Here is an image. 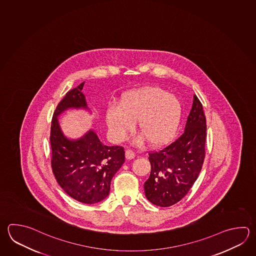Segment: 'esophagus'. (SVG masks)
<instances>
[{
	"instance_id": "1",
	"label": "esophagus",
	"mask_w": 256,
	"mask_h": 256,
	"mask_svg": "<svg viewBox=\"0 0 256 256\" xmlns=\"http://www.w3.org/2000/svg\"><path fill=\"white\" fill-rule=\"evenodd\" d=\"M126 156L128 160H130V159H134L136 157V154H134V150L128 149V150H126Z\"/></svg>"
}]
</instances>
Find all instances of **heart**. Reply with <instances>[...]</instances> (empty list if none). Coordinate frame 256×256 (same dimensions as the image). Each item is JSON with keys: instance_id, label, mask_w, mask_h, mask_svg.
Instances as JSON below:
<instances>
[{"instance_id": "b5f03b06", "label": "heart", "mask_w": 256, "mask_h": 256, "mask_svg": "<svg viewBox=\"0 0 256 256\" xmlns=\"http://www.w3.org/2000/svg\"><path fill=\"white\" fill-rule=\"evenodd\" d=\"M182 106L174 94L160 88H146L129 92L120 98L117 106L106 112V122L112 138L124 140L138 120V130L150 146L168 144L180 124Z\"/></svg>"}]
</instances>
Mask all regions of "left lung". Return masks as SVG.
Returning <instances> with one entry per match:
<instances>
[{
	"label": "left lung",
	"mask_w": 256,
	"mask_h": 256,
	"mask_svg": "<svg viewBox=\"0 0 256 256\" xmlns=\"http://www.w3.org/2000/svg\"><path fill=\"white\" fill-rule=\"evenodd\" d=\"M206 140V116L194 94L184 134L164 148L149 152L152 168L144 192L152 204L169 207L188 194L202 167Z\"/></svg>",
	"instance_id": "left-lung-1"
}]
</instances>
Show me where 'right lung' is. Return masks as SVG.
<instances>
[{
    "mask_svg": "<svg viewBox=\"0 0 256 256\" xmlns=\"http://www.w3.org/2000/svg\"><path fill=\"white\" fill-rule=\"evenodd\" d=\"M84 82L69 90L52 119L50 164L56 180L68 196L92 204L106 199L110 180L126 160L122 146H104L94 130L78 140H69L60 130L58 116L70 108L89 109L82 92Z\"/></svg>",
    "mask_w": 256,
    "mask_h": 256,
    "instance_id": "add662e5",
    "label": "right lung"
}]
</instances>
